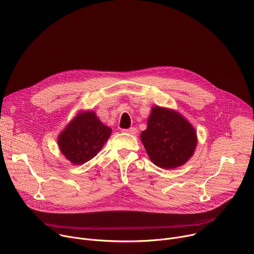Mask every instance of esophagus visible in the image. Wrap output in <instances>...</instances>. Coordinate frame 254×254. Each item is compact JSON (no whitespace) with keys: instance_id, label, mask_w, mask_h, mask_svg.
I'll return each mask as SVG.
<instances>
[{"instance_id":"obj_1","label":"esophagus","mask_w":254,"mask_h":254,"mask_svg":"<svg viewBox=\"0 0 254 254\" xmlns=\"http://www.w3.org/2000/svg\"><path fill=\"white\" fill-rule=\"evenodd\" d=\"M123 132L125 133H128V134H131V135H135L137 133V129L135 127H131L129 129H124Z\"/></svg>"}]
</instances>
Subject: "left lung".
<instances>
[{"label": "left lung", "instance_id": "8db88e82", "mask_svg": "<svg viewBox=\"0 0 254 254\" xmlns=\"http://www.w3.org/2000/svg\"><path fill=\"white\" fill-rule=\"evenodd\" d=\"M140 137L150 160L164 170L186 163L196 146L192 126L178 112L157 106Z\"/></svg>", "mask_w": 254, "mask_h": 254}]
</instances>
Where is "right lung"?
<instances>
[{
    "mask_svg": "<svg viewBox=\"0 0 254 254\" xmlns=\"http://www.w3.org/2000/svg\"><path fill=\"white\" fill-rule=\"evenodd\" d=\"M93 111L77 115L61 133L59 145L64 155L73 164L91 160L102 149L111 135Z\"/></svg>",
    "mask_w": 254,
    "mask_h": 254,
    "instance_id": "obj_1",
    "label": "right lung"
}]
</instances>
